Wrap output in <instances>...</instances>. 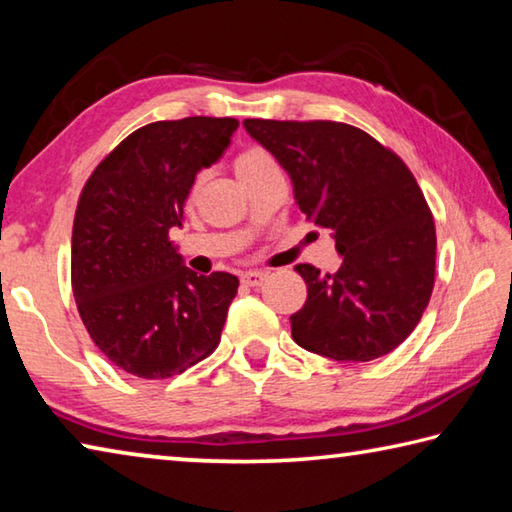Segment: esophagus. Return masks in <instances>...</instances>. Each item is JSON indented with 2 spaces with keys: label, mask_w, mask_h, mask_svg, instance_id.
<instances>
[{
  "label": "esophagus",
  "mask_w": 512,
  "mask_h": 512,
  "mask_svg": "<svg viewBox=\"0 0 512 512\" xmlns=\"http://www.w3.org/2000/svg\"><path fill=\"white\" fill-rule=\"evenodd\" d=\"M266 277H268V273H264V271H246V273H241V282H244L246 287H259V284L266 282Z\"/></svg>",
  "instance_id": "esophagus-1"
}]
</instances>
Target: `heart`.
<instances>
[{"label":"heart","mask_w":512,"mask_h":512,"mask_svg":"<svg viewBox=\"0 0 512 512\" xmlns=\"http://www.w3.org/2000/svg\"><path fill=\"white\" fill-rule=\"evenodd\" d=\"M271 160H273L271 153L264 151V149H259V146H253V149L244 151L237 158V171L239 169H246V167H255V164H262V162H271Z\"/></svg>","instance_id":"1"}]
</instances>
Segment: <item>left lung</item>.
I'll return each mask as SVG.
<instances>
[{"label":"left lung","mask_w":512,"mask_h":512,"mask_svg":"<svg viewBox=\"0 0 512 512\" xmlns=\"http://www.w3.org/2000/svg\"><path fill=\"white\" fill-rule=\"evenodd\" d=\"M244 126L287 169L300 212L334 232L343 257L336 273L296 266L307 302L291 316L293 341L336 361L395 350L420 323L436 277V225L409 167L341 121Z\"/></svg>","instance_id":"left-lung-1"}]
</instances>
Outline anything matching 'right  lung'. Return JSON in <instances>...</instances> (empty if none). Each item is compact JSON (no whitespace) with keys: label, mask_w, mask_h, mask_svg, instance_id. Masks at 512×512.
<instances>
[{"label":"right lung","mask_w":512,"mask_h":512,"mask_svg":"<svg viewBox=\"0 0 512 512\" xmlns=\"http://www.w3.org/2000/svg\"><path fill=\"white\" fill-rule=\"evenodd\" d=\"M239 121L185 117L137 128L85 183L72 230V291L94 345L117 368L169 379L216 350L239 280L196 275L169 230L196 173L221 158Z\"/></svg>","instance_id":"right-lung-1"}]
</instances>
